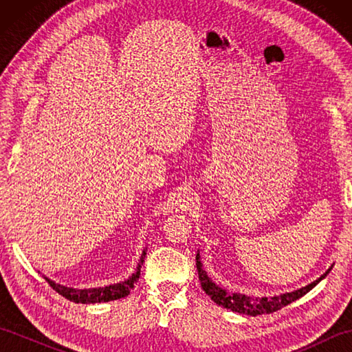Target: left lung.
<instances>
[{
    "label": "left lung",
    "instance_id": "8db88e82",
    "mask_svg": "<svg viewBox=\"0 0 352 352\" xmlns=\"http://www.w3.org/2000/svg\"><path fill=\"white\" fill-rule=\"evenodd\" d=\"M331 269L333 267L328 269L324 275H320L316 281L307 284L305 287L289 292V294H283L280 296H271V298H266V296L252 298V296H246L242 294H230V292H227L226 289L216 286V284L210 278H208L207 272L203 269V263H201V258H199V252L197 254V271L199 275L201 287H203L206 294L210 296L216 304H219L221 307H226V309H230L233 311L242 313V315H250V316L267 315V313H274L276 310H280L281 307H286L287 304L296 301L298 298H301L307 294V292H310L320 280L325 278Z\"/></svg>",
    "mask_w": 352,
    "mask_h": 352
}]
</instances>
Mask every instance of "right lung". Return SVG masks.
Listing matches in <instances>:
<instances>
[{"label":"right lung","instance_id":"right-lung-1","mask_svg":"<svg viewBox=\"0 0 352 352\" xmlns=\"http://www.w3.org/2000/svg\"><path fill=\"white\" fill-rule=\"evenodd\" d=\"M145 251L142 252V257L138 263L136 272L131 274L129 280H125L122 283H116V284H110V286L106 287H95V289H72V287H66L62 286V284H57L52 280L43 276L45 280L48 281L50 286L54 289L58 295L65 296L66 300H69L72 302L77 304H95V302H107V301H113L119 300V298H124L130 294V290L134 287V284L138 283L139 275H140V266L144 265L145 260Z\"/></svg>","mask_w":352,"mask_h":352}]
</instances>
